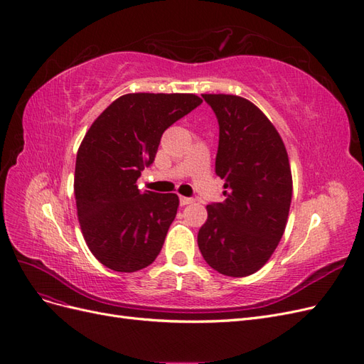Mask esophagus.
Returning <instances> with one entry per match:
<instances>
[{
	"instance_id": "esophagus-1",
	"label": "esophagus",
	"mask_w": 364,
	"mask_h": 364,
	"mask_svg": "<svg viewBox=\"0 0 364 364\" xmlns=\"http://www.w3.org/2000/svg\"><path fill=\"white\" fill-rule=\"evenodd\" d=\"M179 202H181V205H182V206H185V205H190V203H193V199H191V197L181 196V197H179Z\"/></svg>"
}]
</instances>
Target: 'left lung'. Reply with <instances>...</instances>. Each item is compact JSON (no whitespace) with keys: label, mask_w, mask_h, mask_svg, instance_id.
Masks as SVG:
<instances>
[{"label":"left lung","mask_w":364,"mask_h":364,"mask_svg":"<svg viewBox=\"0 0 364 364\" xmlns=\"http://www.w3.org/2000/svg\"><path fill=\"white\" fill-rule=\"evenodd\" d=\"M220 134L215 173L225 179V200L206 206L197 245L218 273L243 278L259 270L287 225L293 181L287 150L259 109L229 94H203Z\"/></svg>","instance_id":"left-lung-1"}]
</instances>
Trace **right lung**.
Returning <instances> with one entry per match:
<instances>
[{"mask_svg": "<svg viewBox=\"0 0 364 364\" xmlns=\"http://www.w3.org/2000/svg\"><path fill=\"white\" fill-rule=\"evenodd\" d=\"M202 103L194 94H126L100 114L77 151L74 194L92 255L115 272L156 259L179 197L141 191V171L155 161L161 136Z\"/></svg>", "mask_w": 364, "mask_h": 364, "instance_id": "right-lung-1", "label": "right lung"}]
</instances>
